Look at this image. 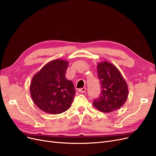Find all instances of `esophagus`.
<instances>
[{
	"label": "esophagus",
	"mask_w": 156,
	"mask_h": 156,
	"mask_svg": "<svg viewBox=\"0 0 156 156\" xmlns=\"http://www.w3.org/2000/svg\"><path fill=\"white\" fill-rule=\"evenodd\" d=\"M78 91L80 92V93H84L86 92V88L85 87H83L82 88H80L78 90Z\"/></svg>",
	"instance_id": "1"
}]
</instances>
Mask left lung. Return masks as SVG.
Returning <instances> with one entry per match:
<instances>
[{
  "label": "left lung",
  "mask_w": 156,
  "mask_h": 156,
  "mask_svg": "<svg viewBox=\"0 0 156 156\" xmlns=\"http://www.w3.org/2000/svg\"><path fill=\"white\" fill-rule=\"evenodd\" d=\"M101 92L100 98L94 100L93 105L103 112L116 111L123 105L128 96V87L120 71L107 61L97 66Z\"/></svg>",
  "instance_id": "8db88e82"
}]
</instances>
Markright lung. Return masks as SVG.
<instances>
[{"mask_svg":"<svg viewBox=\"0 0 156 156\" xmlns=\"http://www.w3.org/2000/svg\"><path fill=\"white\" fill-rule=\"evenodd\" d=\"M68 64L62 59L52 60L31 80L30 92L32 100L46 113L60 114L72 105L75 90L73 83L65 76Z\"/></svg>","mask_w":156,"mask_h":156,"instance_id":"obj_1","label":"right lung"}]
</instances>
